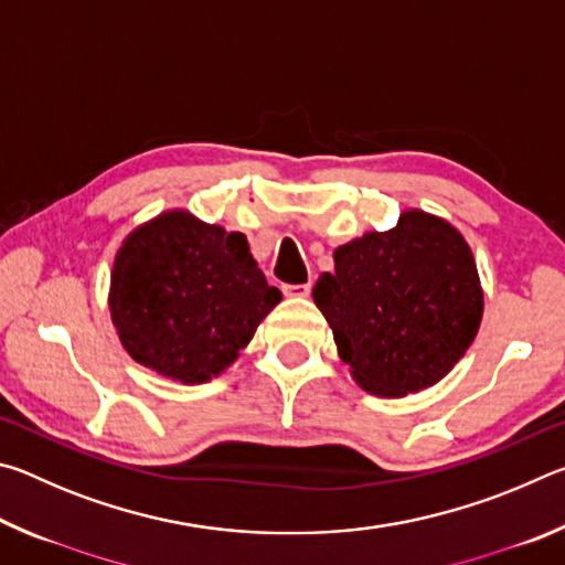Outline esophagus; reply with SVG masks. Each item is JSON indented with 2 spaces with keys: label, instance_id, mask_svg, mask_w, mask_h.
<instances>
[{
  "label": "esophagus",
  "instance_id": "esophagus-1",
  "mask_svg": "<svg viewBox=\"0 0 565 565\" xmlns=\"http://www.w3.org/2000/svg\"><path fill=\"white\" fill-rule=\"evenodd\" d=\"M281 291L284 296H289V299H303V296H309L311 284H284Z\"/></svg>",
  "mask_w": 565,
  "mask_h": 565
}]
</instances>
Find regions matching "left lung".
Listing matches in <instances>:
<instances>
[{
    "instance_id": "left-lung-1",
    "label": "left lung",
    "mask_w": 565,
    "mask_h": 565,
    "mask_svg": "<svg viewBox=\"0 0 565 565\" xmlns=\"http://www.w3.org/2000/svg\"><path fill=\"white\" fill-rule=\"evenodd\" d=\"M311 296L351 379L384 398L438 384L483 319L471 246L451 222L420 209H406L388 232L339 246Z\"/></svg>"
}]
</instances>
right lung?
Masks as SVG:
<instances>
[{
    "instance_id": "right-lung-1",
    "label": "right lung",
    "mask_w": 565,
    "mask_h": 565,
    "mask_svg": "<svg viewBox=\"0 0 565 565\" xmlns=\"http://www.w3.org/2000/svg\"><path fill=\"white\" fill-rule=\"evenodd\" d=\"M281 301L242 232L167 209L124 236L109 311L124 351L179 384H206L232 366Z\"/></svg>"
}]
</instances>
